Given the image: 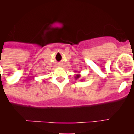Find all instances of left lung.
Returning <instances> with one entry per match:
<instances>
[{
  "label": "left lung",
  "instance_id": "8db88e82",
  "mask_svg": "<svg viewBox=\"0 0 134 134\" xmlns=\"http://www.w3.org/2000/svg\"><path fill=\"white\" fill-rule=\"evenodd\" d=\"M80 77V74H76L75 79H76V80H77V79H79ZM81 80H82V79H81Z\"/></svg>",
  "mask_w": 134,
  "mask_h": 134
}]
</instances>
